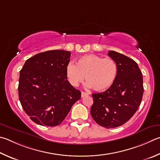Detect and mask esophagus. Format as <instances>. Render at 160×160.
I'll return each mask as SVG.
<instances>
[{
  "label": "esophagus",
  "instance_id": "obj_1",
  "mask_svg": "<svg viewBox=\"0 0 160 160\" xmlns=\"http://www.w3.org/2000/svg\"><path fill=\"white\" fill-rule=\"evenodd\" d=\"M88 93H86L85 92H81V97H86V96H88Z\"/></svg>",
  "mask_w": 160,
  "mask_h": 160
}]
</instances>
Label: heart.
<instances>
[{"mask_svg": "<svg viewBox=\"0 0 160 160\" xmlns=\"http://www.w3.org/2000/svg\"><path fill=\"white\" fill-rule=\"evenodd\" d=\"M66 75L72 85L78 86L84 80L96 92H104L111 88L117 79L118 66L111 58L96 54L81 57L76 64L70 62L66 68Z\"/></svg>", "mask_w": 160, "mask_h": 160, "instance_id": "obj_1", "label": "heart"}]
</instances>
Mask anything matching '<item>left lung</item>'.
Segmentation results:
<instances>
[{"mask_svg": "<svg viewBox=\"0 0 160 160\" xmlns=\"http://www.w3.org/2000/svg\"><path fill=\"white\" fill-rule=\"evenodd\" d=\"M108 54L118 64L117 79L106 91L92 94L94 103L90 112L98 124L110 129L122 125L134 115L141 103L143 85L136 62L115 51Z\"/></svg>", "mask_w": 160, "mask_h": 160, "instance_id": "8db88e82", "label": "left lung"}]
</instances>
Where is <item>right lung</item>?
I'll use <instances>...</instances> for the list:
<instances>
[{
	"label": "right lung",
	"instance_id": "1",
	"mask_svg": "<svg viewBox=\"0 0 160 160\" xmlns=\"http://www.w3.org/2000/svg\"><path fill=\"white\" fill-rule=\"evenodd\" d=\"M70 57V52L62 50L41 52L26 61L20 71L19 98L35 123L59 125L80 99V91L67 80L66 68Z\"/></svg>",
	"mask_w": 160,
	"mask_h": 160
}]
</instances>
